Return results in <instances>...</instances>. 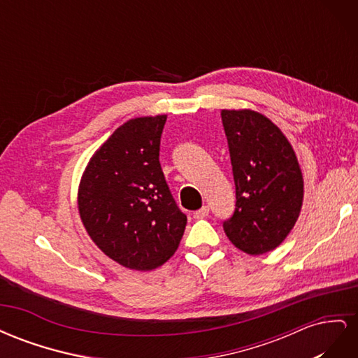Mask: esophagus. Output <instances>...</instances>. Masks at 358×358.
Listing matches in <instances>:
<instances>
[{
  "mask_svg": "<svg viewBox=\"0 0 358 358\" xmlns=\"http://www.w3.org/2000/svg\"><path fill=\"white\" fill-rule=\"evenodd\" d=\"M192 216H194V218H196V220H203V218H206V216H209V208H208V206H203L201 209L194 212Z\"/></svg>",
  "mask_w": 358,
  "mask_h": 358,
  "instance_id": "obj_1",
  "label": "esophagus"
}]
</instances>
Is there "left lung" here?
I'll use <instances>...</instances> for the list:
<instances>
[{
    "mask_svg": "<svg viewBox=\"0 0 358 358\" xmlns=\"http://www.w3.org/2000/svg\"><path fill=\"white\" fill-rule=\"evenodd\" d=\"M221 117L236 185V209L224 231L241 251L266 254L285 241L300 215L305 191L299 161L264 115L224 109Z\"/></svg>",
    "mask_w": 358,
    "mask_h": 358,
    "instance_id": "8db88e82",
    "label": "left lung"
}]
</instances>
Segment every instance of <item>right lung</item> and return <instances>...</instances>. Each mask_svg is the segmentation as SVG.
<instances>
[{"mask_svg":"<svg viewBox=\"0 0 358 358\" xmlns=\"http://www.w3.org/2000/svg\"><path fill=\"white\" fill-rule=\"evenodd\" d=\"M167 115L129 119L95 150L78 192L92 242L113 262L149 272L173 257L185 231L159 164Z\"/></svg>","mask_w":358,"mask_h":358,"instance_id":"right-lung-1","label":"right lung"}]
</instances>
